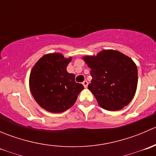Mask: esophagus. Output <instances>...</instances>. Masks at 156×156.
<instances>
[{"mask_svg": "<svg viewBox=\"0 0 156 156\" xmlns=\"http://www.w3.org/2000/svg\"><path fill=\"white\" fill-rule=\"evenodd\" d=\"M82 84H83V85H84V87L86 88V87H87V85H88V82H87V81H83Z\"/></svg>", "mask_w": 156, "mask_h": 156, "instance_id": "1", "label": "esophagus"}]
</instances>
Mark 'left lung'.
<instances>
[{
	"instance_id": "left-lung-1",
	"label": "left lung",
	"mask_w": 156,
	"mask_h": 156,
	"mask_svg": "<svg viewBox=\"0 0 156 156\" xmlns=\"http://www.w3.org/2000/svg\"><path fill=\"white\" fill-rule=\"evenodd\" d=\"M83 59L92 76L88 89L98 104L108 111H118L129 104L137 87V68L130 57L114 50H104Z\"/></svg>"
}]
</instances>
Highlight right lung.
Returning <instances> with one entry per match:
<instances>
[{"label": "right lung", "mask_w": 156, "mask_h": 156, "mask_svg": "<svg viewBox=\"0 0 156 156\" xmlns=\"http://www.w3.org/2000/svg\"><path fill=\"white\" fill-rule=\"evenodd\" d=\"M72 57L59 53L45 54L33 66L29 76V87L37 104L53 113L65 112L75 104L84 89L75 81V75L67 72Z\"/></svg>", "instance_id": "right-lung-1"}]
</instances>
